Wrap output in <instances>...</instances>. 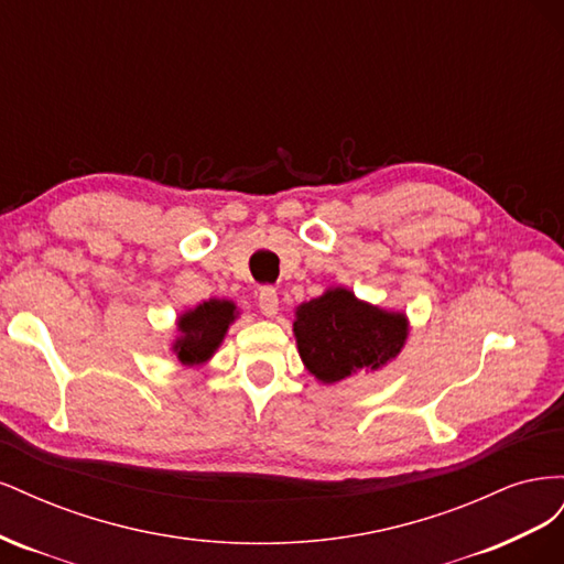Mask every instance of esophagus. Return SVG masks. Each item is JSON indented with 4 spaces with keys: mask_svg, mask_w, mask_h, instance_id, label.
<instances>
[{
    "mask_svg": "<svg viewBox=\"0 0 564 564\" xmlns=\"http://www.w3.org/2000/svg\"><path fill=\"white\" fill-rule=\"evenodd\" d=\"M259 311L265 317H275L278 315L280 299H278V292L272 286H261V292H259Z\"/></svg>",
    "mask_w": 564,
    "mask_h": 564,
    "instance_id": "obj_1",
    "label": "esophagus"
}]
</instances>
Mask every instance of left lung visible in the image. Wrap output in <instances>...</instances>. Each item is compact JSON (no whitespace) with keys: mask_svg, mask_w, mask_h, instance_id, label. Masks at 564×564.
I'll return each instance as SVG.
<instances>
[{"mask_svg":"<svg viewBox=\"0 0 564 564\" xmlns=\"http://www.w3.org/2000/svg\"><path fill=\"white\" fill-rule=\"evenodd\" d=\"M406 334L404 313L365 303L344 286L301 303L294 319L301 360L322 383H338L357 371H377L400 355Z\"/></svg>","mask_w":564,"mask_h":564,"instance_id":"8db88e82","label":"left lung"}]
</instances>
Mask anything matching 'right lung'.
<instances>
[{
    "mask_svg": "<svg viewBox=\"0 0 564 564\" xmlns=\"http://www.w3.org/2000/svg\"><path fill=\"white\" fill-rule=\"evenodd\" d=\"M237 317V308L232 301L209 299L193 311L178 317L176 327L178 336L174 340V352L178 362L185 367H197L209 360V357L224 344V336Z\"/></svg>",
    "mask_w": 564,
    "mask_h": 564,
    "instance_id": "obj_1",
    "label": "right lung"
}]
</instances>
